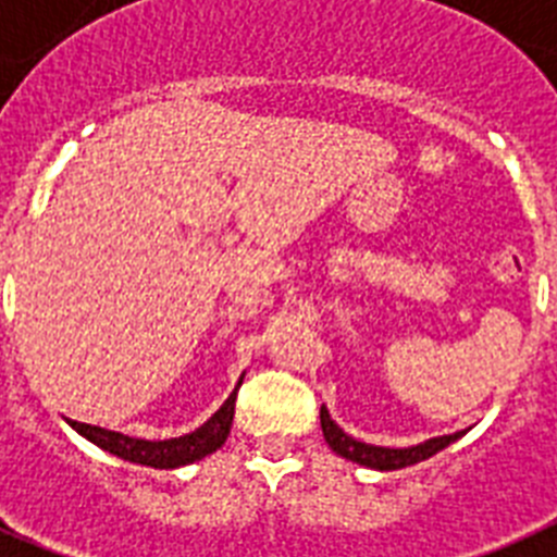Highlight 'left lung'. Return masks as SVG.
I'll use <instances>...</instances> for the list:
<instances>
[{
    "mask_svg": "<svg viewBox=\"0 0 557 557\" xmlns=\"http://www.w3.org/2000/svg\"><path fill=\"white\" fill-rule=\"evenodd\" d=\"M321 433H324V441L330 444L335 455H342L347 461H356L361 467H370V470H404V467H412L418 461H426L433 458L435 453H441L444 447H449L453 441L461 438L463 433L453 435H438V438H430L424 444H416V447H404V449H389V447H372V444H364V441H356L352 435H347L342 426L335 424L330 418L327 407H321Z\"/></svg>",
    "mask_w": 557,
    "mask_h": 557,
    "instance_id": "1",
    "label": "left lung"
}]
</instances>
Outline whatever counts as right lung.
<instances>
[{"label":"right lung","instance_id":"1","mask_svg":"<svg viewBox=\"0 0 557 557\" xmlns=\"http://www.w3.org/2000/svg\"><path fill=\"white\" fill-rule=\"evenodd\" d=\"M242 387V381H238ZM238 387L230 393L227 401L207 418L199 430H193L187 435L168 441H145V438H131V435L113 433V430H102L94 424H79V421H67L79 435L87 441H94L96 447H102L104 453L116 455L131 463H141V467H153V470H176L185 463L201 461L205 455L215 453L222 447L233 426V412H236V393Z\"/></svg>","mask_w":557,"mask_h":557}]
</instances>
